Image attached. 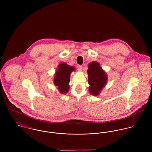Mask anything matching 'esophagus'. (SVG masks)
Returning <instances> with one entry per match:
<instances>
[{
    "label": "esophagus",
    "mask_w": 152,
    "mask_h": 152,
    "mask_svg": "<svg viewBox=\"0 0 152 152\" xmlns=\"http://www.w3.org/2000/svg\"><path fill=\"white\" fill-rule=\"evenodd\" d=\"M77 69H78V70H82V69H83V66H82V65H78V66H77Z\"/></svg>",
    "instance_id": "esophagus-1"
}]
</instances>
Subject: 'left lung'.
<instances>
[{
    "label": "left lung",
    "mask_w": 152,
    "mask_h": 152,
    "mask_svg": "<svg viewBox=\"0 0 152 152\" xmlns=\"http://www.w3.org/2000/svg\"><path fill=\"white\" fill-rule=\"evenodd\" d=\"M88 84L89 92L93 95L99 94L101 89L105 86L107 81V76L105 71L97 62L94 61L89 64L88 69Z\"/></svg>",
    "instance_id": "left-lung-1"
}]
</instances>
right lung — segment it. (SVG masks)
Returning a JSON list of instances; mask_svg holds the SVG:
<instances>
[{
	"label": "right lung",
	"mask_w": 152,
	"mask_h": 152,
	"mask_svg": "<svg viewBox=\"0 0 152 152\" xmlns=\"http://www.w3.org/2000/svg\"><path fill=\"white\" fill-rule=\"evenodd\" d=\"M74 70L75 68L73 66H69L66 63H61L58 66L54 82L55 86L58 87V90L61 94H65L68 91L70 74Z\"/></svg>",
	"instance_id": "add662e5"
}]
</instances>
